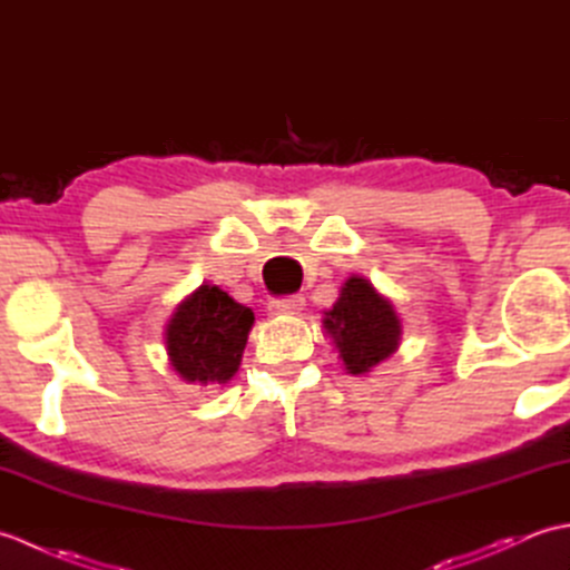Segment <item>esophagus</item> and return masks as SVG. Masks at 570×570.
<instances>
[{"label":"esophagus","instance_id":"1","mask_svg":"<svg viewBox=\"0 0 570 570\" xmlns=\"http://www.w3.org/2000/svg\"><path fill=\"white\" fill-rule=\"evenodd\" d=\"M304 306H306V298L301 294H292V296H282V298L269 301L272 313H298Z\"/></svg>","mask_w":570,"mask_h":570}]
</instances>
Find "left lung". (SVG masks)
Returning a JSON list of instances; mask_svg holds the SVG:
<instances>
[{
  "label": "left lung",
  "mask_w": 570,
  "mask_h": 570,
  "mask_svg": "<svg viewBox=\"0 0 570 570\" xmlns=\"http://www.w3.org/2000/svg\"><path fill=\"white\" fill-rule=\"evenodd\" d=\"M323 325L333 335L350 374H365L390 357L402 335L394 306L360 276L347 278L333 311L325 313Z\"/></svg>",
  "instance_id": "1"
}]
</instances>
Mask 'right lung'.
<instances>
[{
	"mask_svg": "<svg viewBox=\"0 0 570 570\" xmlns=\"http://www.w3.org/2000/svg\"><path fill=\"white\" fill-rule=\"evenodd\" d=\"M254 313L223 288L200 286L174 313L166 328V350L186 382L223 384L239 367Z\"/></svg>",
	"mask_w": 570,
	"mask_h": 570,
	"instance_id": "1",
	"label": "right lung"
}]
</instances>
